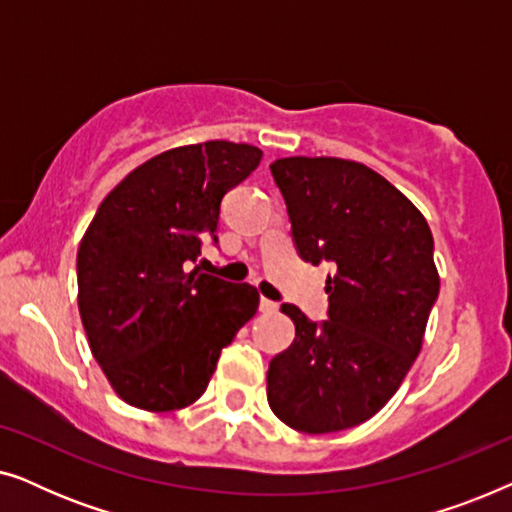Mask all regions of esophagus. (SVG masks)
Masks as SVG:
<instances>
[{"label": "esophagus", "mask_w": 512, "mask_h": 512, "mask_svg": "<svg viewBox=\"0 0 512 512\" xmlns=\"http://www.w3.org/2000/svg\"><path fill=\"white\" fill-rule=\"evenodd\" d=\"M261 312H265V314H270V312H277V303H272V300H268V298H261Z\"/></svg>", "instance_id": "obj_1"}]
</instances>
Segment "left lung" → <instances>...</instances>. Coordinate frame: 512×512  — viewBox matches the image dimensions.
<instances>
[{
    "label": "left lung",
    "mask_w": 512,
    "mask_h": 512,
    "mask_svg": "<svg viewBox=\"0 0 512 512\" xmlns=\"http://www.w3.org/2000/svg\"><path fill=\"white\" fill-rule=\"evenodd\" d=\"M303 261L333 263L328 319L282 312L296 338L270 361L268 403L291 429H352L380 412L422 349L440 291L422 212L370 167L342 158L270 165Z\"/></svg>",
    "instance_id": "1"
}]
</instances>
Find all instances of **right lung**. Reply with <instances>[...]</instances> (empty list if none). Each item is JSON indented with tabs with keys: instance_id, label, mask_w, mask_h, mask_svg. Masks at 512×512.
<instances>
[{
	"instance_id": "add662e5",
	"label": "right lung",
	"mask_w": 512,
	"mask_h": 512,
	"mask_svg": "<svg viewBox=\"0 0 512 512\" xmlns=\"http://www.w3.org/2000/svg\"><path fill=\"white\" fill-rule=\"evenodd\" d=\"M261 156L219 139L179 146L132 170L97 207L76 254L79 312L125 403L170 412L198 401L221 349L256 314L254 286L191 265L205 237L219 242L223 195Z\"/></svg>"
}]
</instances>
